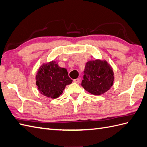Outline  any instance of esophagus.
Masks as SVG:
<instances>
[{"label":"esophagus","instance_id":"obj_1","mask_svg":"<svg viewBox=\"0 0 147 147\" xmlns=\"http://www.w3.org/2000/svg\"><path fill=\"white\" fill-rule=\"evenodd\" d=\"M74 83L80 84V78H77V79H74Z\"/></svg>","mask_w":147,"mask_h":147}]
</instances>
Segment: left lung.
Masks as SVG:
<instances>
[{"label": "left lung", "mask_w": 147, "mask_h": 147, "mask_svg": "<svg viewBox=\"0 0 147 147\" xmlns=\"http://www.w3.org/2000/svg\"><path fill=\"white\" fill-rule=\"evenodd\" d=\"M114 78L112 67L106 60H90L86 63L82 86L90 94L100 95L110 90Z\"/></svg>", "instance_id": "obj_1"}]
</instances>
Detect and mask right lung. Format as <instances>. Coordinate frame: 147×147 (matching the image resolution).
Returning <instances> with one entry per match:
<instances>
[{"instance_id": "obj_1", "label": "right lung", "mask_w": 147, "mask_h": 147, "mask_svg": "<svg viewBox=\"0 0 147 147\" xmlns=\"http://www.w3.org/2000/svg\"><path fill=\"white\" fill-rule=\"evenodd\" d=\"M35 80L39 92L51 98H58L66 85L72 82L67 69L60 67L55 60L42 64L37 70Z\"/></svg>"}]
</instances>
